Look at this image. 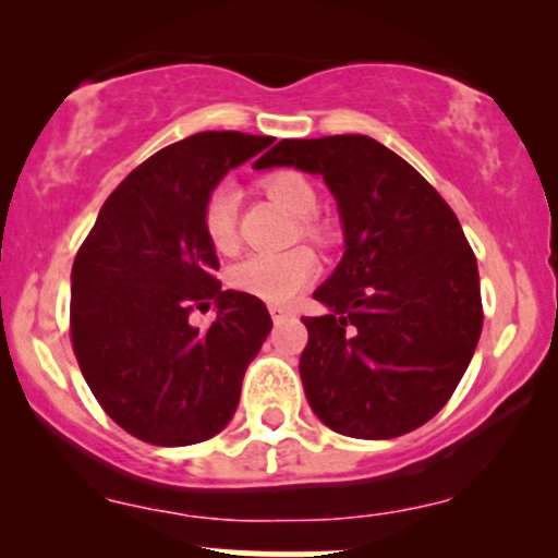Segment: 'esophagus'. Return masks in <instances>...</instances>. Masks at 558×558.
Returning a JSON list of instances; mask_svg holds the SVG:
<instances>
[{
	"label": "esophagus",
	"instance_id": "34e87169",
	"mask_svg": "<svg viewBox=\"0 0 558 558\" xmlns=\"http://www.w3.org/2000/svg\"><path fill=\"white\" fill-rule=\"evenodd\" d=\"M270 315H272L275 323H283V319L291 317L293 312L288 310V306H283V304H270Z\"/></svg>",
	"mask_w": 558,
	"mask_h": 558
}]
</instances>
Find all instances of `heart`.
Wrapping results in <instances>:
<instances>
[{"mask_svg":"<svg viewBox=\"0 0 558 558\" xmlns=\"http://www.w3.org/2000/svg\"><path fill=\"white\" fill-rule=\"evenodd\" d=\"M262 189L288 213L304 217L301 230L306 235H319V226L312 220L317 209V191L301 172L275 170L262 178ZM235 222H239V194L228 183L215 185L202 204V230L217 254L235 252V243H239ZM317 270V254L306 246H293L286 252H257L230 267L228 286L248 296L283 304L299 296L312 283Z\"/></svg>","mask_w":558,"mask_h":558,"instance_id":"b5f03b06","label":"heart"}]
</instances>
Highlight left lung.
I'll use <instances>...</instances> for the list:
<instances>
[{
	"instance_id": "1",
	"label": "left lung",
	"mask_w": 558,
	"mask_h": 558,
	"mask_svg": "<svg viewBox=\"0 0 558 558\" xmlns=\"http://www.w3.org/2000/svg\"><path fill=\"white\" fill-rule=\"evenodd\" d=\"M325 178L345 252L304 317L306 401L330 430L386 440L433 420L470 367L483 330L477 259L446 198L369 136L283 138L257 168Z\"/></svg>"
}]
</instances>
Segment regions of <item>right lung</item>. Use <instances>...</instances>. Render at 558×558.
<instances>
[{
	"mask_svg": "<svg viewBox=\"0 0 558 558\" xmlns=\"http://www.w3.org/2000/svg\"><path fill=\"white\" fill-rule=\"evenodd\" d=\"M272 141L204 131L165 146L112 191L75 254V360L99 407L144 444L191 446L220 433L272 330L262 299L222 291L202 230L217 181ZM207 300L218 317L198 331L187 317Z\"/></svg>",
	"mask_w": 558,
	"mask_h": 558,
	"instance_id": "1",
	"label": "right lung"
}]
</instances>
